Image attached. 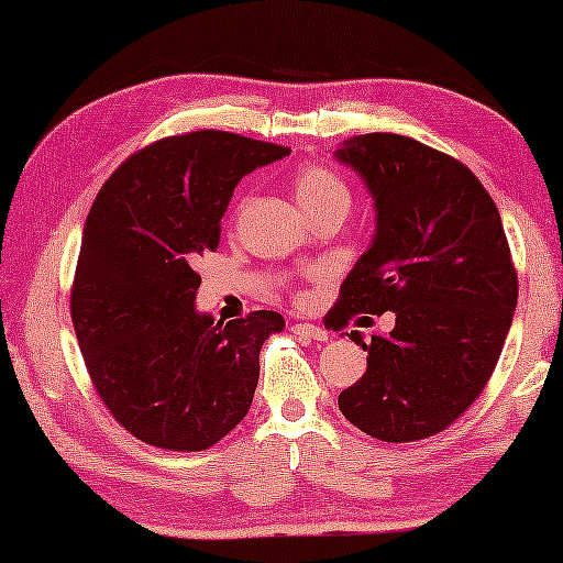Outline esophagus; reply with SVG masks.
Masks as SVG:
<instances>
[{"instance_id": "obj_1", "label": "esophagus", "mask_w": 563, "mask_h": 563, "mask_svg": "<svg viewBox=\"0 0 563 563\" xmlns=\"http://www.w3.org/2000/svg\"><path fill=\"white\" fill-rule=\"evenodd\" d=\"M289 330L295 335L307 338V341H318V343L328 341V330L320 328V325H312V322H291Z\"/></svg>"}]
</instances>
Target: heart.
<instances>
[{"mask_svg":"<svg viewBox=\"0 0 563 563\" xmlns=\"http://www.w3.org/2000/svg\"><path fill=\"white\" fill-rule=\"evenodd\" d=\"M291 191L307 214L325 210V207H349L351 191L335 172L325 166H302L291 179ZM245 202H241L243 207Z\"/></svg>","mask_w":563,"mask_h":563,"instance_id":"heart-1","label":"heart"}]
</instances>
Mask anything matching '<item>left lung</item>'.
<instances>
[{"instance_id": "obj_1", "label": "left lung", "mask_w": 563, "mask_h": 563, "mask_svg": "<svg viewBox=\"0 0 563 563\" xmlns=\"http://www.w3.org/2000/svg\"><path fill=\"white\" fill-rule=\"evenodd\" d=\"M335 158L366 181L376 233L333 312H395V330L372 343L351 330L366 372L338 407L379 441H420L461 418L495 372L518 305L510 245L482 181L430 145L368 133Z\"/></svg>"}]
</instances>
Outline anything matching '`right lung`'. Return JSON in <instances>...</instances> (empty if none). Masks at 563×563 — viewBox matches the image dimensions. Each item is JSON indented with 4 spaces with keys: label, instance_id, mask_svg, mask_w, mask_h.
<instances>
[{
    "label": "right lung",
    "instance_id": "right-lung-1",
    "mask_svg": "<svg viewBox=\"0 0 563 563\" xmlns=\"http://www.w3.org/2000/svg\"><path fill=\"white\" fill-rule=\"evenodd\" d=\"M289 148L222 130L137 151L91 205L71 287V320L107 410L137 441L205 451L245 418L258 353L284 318L228 325L197 312V258L220 243L238 181Z\"/></svg>",
    "mask_w": 563,
    "mask_h": 563
}]
</instances>
